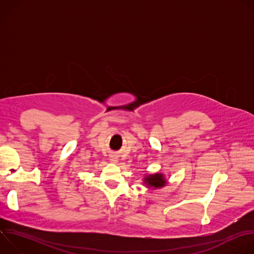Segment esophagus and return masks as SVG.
Masks as SVG:
<instances>
[{
  "mask_svg": "<svg viewBox=\"0 0 254 254\" xmlns=\"http://www.w3.org/2000/svg\"><path fill=\"white\" fill-rule=\"evenodd\" d=\"M110 161H111V163L117 164V163H119V158L117 156H111L110 157Z\"/></svg>",
  "mask_w": 254,
  "mask_h": 254,
  "instance_id": "1",
  "label": "esophagus"
}]
</instances>
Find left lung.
Segmentation results:
<instances>
[{
    "label": "left lung",
    "instance_id": "8db88e82",
    "mask_svg": "<svg viewBox=\"0 0 254 254\" xmlns=\"http://www.w3.org/2000/svg\"><path fill=\"white\" fill-rule=\"evenodd\" d=\"M142 184L148 189H160L168 184V180L163 173L146 174L142 178Z\"/></svg>",
    "mask_w": 254,
    "mask_h": 254
}]
</instances>
